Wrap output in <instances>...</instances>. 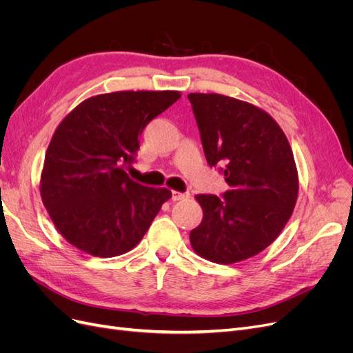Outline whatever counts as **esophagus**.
<instances>
[{
    "mask_svg": "<svg viewBox=\"0 0 353 353\" xmlns=\"http://www.w3.org/2000/svg\"><path fill=\"white\" fill-rule=\"evenodd\" d=\"M188 197H190L188 193H179V191H172V200H174V201L185 200V199H188Z\"/></svg>",
    "mask_w": 353,
    "mask_h": 353,
    "instance_id": "esophagus-1",
    "label": "esophagus"
}]
</instances>
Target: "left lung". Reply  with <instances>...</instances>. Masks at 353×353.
<instances>
[{"mask_svg":"<svg viewBox=\"0 0 353 353\" xmlns=\"http://www.w3.org/2000/svg\"><path fill=\"white\" fill-rule=\"evenodd\" d=\"M209 166L221 165L230 190L199 194L201 223L191 230L197 254L236 263L258 254L280 236L299 193L287 137L256 105L221 94H188Z\"/></svg>","mask_w":353,"mask_h":353,"instance_id":"1","label":"left lung"}]
</instances>
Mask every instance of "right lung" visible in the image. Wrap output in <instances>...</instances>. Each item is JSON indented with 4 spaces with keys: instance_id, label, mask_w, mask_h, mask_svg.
<instances>
[{
    "instance_id": "1",
    "label": "right lung",
    "mask_w": 353,
    "mask_h": 353,
    "mask_svg": "<svg viewBox=\"0 0 353 353\" xmlns=\"http://www.w3.org/2000/svg\"><path fill=\"white\" fill-rule=\"evenodd\" d=\"M178 91H117L82 101L46 153L41 197L59 232L79 250L113 258L134 249L172 193L128 176L147 123Z\"/></svg>"
}]
</instances>
